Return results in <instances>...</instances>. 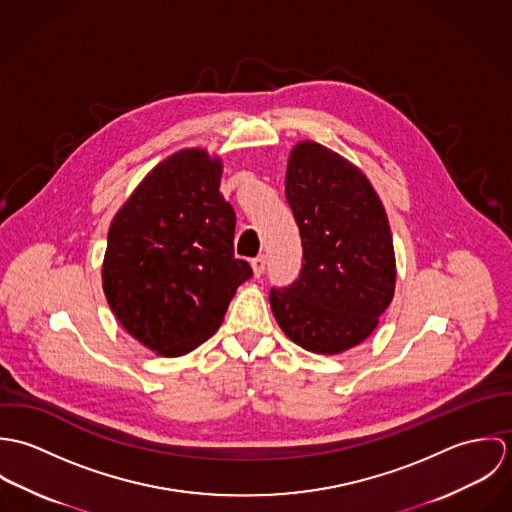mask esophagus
I'll return each mask as SVG.
<instances>
[{
	"label": "esophagus",
	"mask_w": 512,
	"mask_h": 512,
	"mask_svg": "<svg viewBox=\"0 0 512 512\" xmlns=\"http://www.w3.org/2000/svg\"><path fill=\"white\" fill-rule=\"evenodd\" d=\"M252 270H254V276L258 278V276H262L264 274V270H266V258L264 256H256V258H252Z\"/></svg>",
	"instance_id": "1"
}]
</instances>
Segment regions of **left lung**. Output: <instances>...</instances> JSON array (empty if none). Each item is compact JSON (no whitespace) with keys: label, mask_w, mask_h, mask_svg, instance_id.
Here are the masks:
<instances>
[{"label":"left lung","mask_w":512,"mask_h":512,"mask_svg":"<svg viewBox=\"0 0 512 512\" xmlns=\"http://www.w3.org/2000/svg\"><path fill=\"white\" fill-rule=\"evenodd\" d=\"M286 199L299 226L303 264L270 305L295 345L339 355L376 329L396 288V258L386 211L365 173L317 142L295 144Z\"/></svg>","instance_id":"left-lung-1"}]
</instances>
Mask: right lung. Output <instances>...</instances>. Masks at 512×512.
Returning a JSON list of instances; mask_svg holds the SVG:
<instances>
[{
	"mask_svg": "<svg viewBox=\"0 0 512 512\" xmlns=\"http://www.w3.org/2000/svg\"><path fill=\"white\" fill-rule=\"evenodd\" d=\"M222 161L181 149L155 165L112 219L102 288L120 325L149 351L181 357L217 333L252 276L234 256L236 215Z\"/></svg>",
	"mask_w": 512,
	"mask_h": 512,
	"instance_id": "obj_1",
	"label": "right lung"
}]
</instances>
